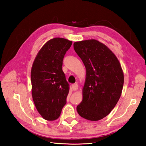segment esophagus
Wrapping results in <instances>:
<instances>
[{
    "instance_id": "esophagus-1",
    "label": "esophagus",
    "mask_w": 146,
    "mask_h": 146,
    "mask_svg": "<svg viewBox=\"0 0 146 146\" xmlns=\"http://www.w3.org/2000/svg\"><path fill=\"white\" fill-rule=\"evenodd\" d=\"M78 85H77V84H72V90H74V91H76V90H77V89H78Z\"/></svg>"
}]
</instances>
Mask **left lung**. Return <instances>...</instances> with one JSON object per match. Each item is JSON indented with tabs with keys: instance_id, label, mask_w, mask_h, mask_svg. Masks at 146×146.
<instances>
[{
	"instance_id": "left-lung-1",
	"label": "left lung",
	"mask_w": 146,
	"mask_h": 146,
	"mask_svg": "<svg viewBox=\"0 0 146 146\" xmlns=\"http://www.w3.org/2000/svg\"><path fill=\"white\" fill-rule=\"evenodd\" d=\"M74 48L86 69L82 100L77 111L89 121H99L112 111L121 96V64L109 47L95 39L75 42Z\"/></svg>"
}]
</instances>
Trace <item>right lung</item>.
Listing matches in <instances>:
<instances>
[{"instance_id":"right-lung-1","label":"right lung","mask_w":146,"mask_h":146,"mask_svg":"<svg viewBox=\"0 0 146 146\" xmlns=\"http://www.w3.org/2000/svg\"><path fill=\"white\" fill-rule=\"evenodd\" d=\"M72 42L56 37L38 52L31 69L32 95L37 111L47 121L59 117L66 104L69 85L62 71V61Z\"/></svg>"}]
</instances>
